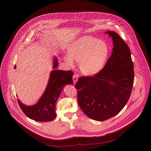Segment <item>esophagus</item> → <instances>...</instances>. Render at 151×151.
Returning a JSON list of instances; mask_svg holds the SVG:
<instances>
[{
    "label": "esophagus",
    "instance_id": "1",
    "mask_svg": "<svg viewBox=\"0 0 151 151\" xmlns=\"http://www.w3.org/2000/svg\"><path fill=\"white\" fill-rule=\"evenodd\" d=\"M73 82L74 83H76V82L78 81V76L75 74L73 75Z\"/></svg>",
    "mask_w": 151,
    "mask_h": 151
}]
</instances>
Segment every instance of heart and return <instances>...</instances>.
Here are the masks:
<instances>
[{"instance_id":"b5f03b06","label":"heart","mask_w":151,"mask_h":151,"mask_svg":"<svg viewBox=\"0 0 151 151\" xmlns=\"http://www.w3.org/2000/svg\"><path fill=\"white\" fill-rule=\"evenodd\" d=\"M109 47L104 41L91 36L78 38L70 45L64 60L70 68L75 61L79 62L81 72L87 76H94L104 68L109 55Z\"/></svg>"}]
</instances>
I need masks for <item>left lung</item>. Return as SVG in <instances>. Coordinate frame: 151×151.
Returning <instances> with one entry per match:
<instances>
[{
  "instance_id": "left-lung-1",
  "label": "left lung",
  "mask_w": 151,
  "mask_h": 151,
  "mask_svg": "<svg viewBox=\"0 0 151 151\" xmlns=\"http://www.w3.org/2000/svg\"><path fill=\"white\" fill-rule=\"evenodd\" d=\"M111 56L103 69L94 76L81 77L75 87L80 108L92 119L103 121L117 115L130 97L134 82V66L128 46L115 32Z\"/></svg>"
}]
</instances>
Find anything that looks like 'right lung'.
Masks as SVG:
<instances>
[{
    "instance_id": "obj_1",
    "label": "right lung",
    "mask_w": 151,
    "mask_h": 151,
    "mask_svg": "<svg viewBox=\"0 0 151 151\" xmlns=\"http://www.w3.org/2000/svg\"><path fill=\"white\" fill-rule=\"evenodd\" d=\"M58 58L53 59V66L45 91L38 101L32 106H27L19 99L18 102L21 110L29 118L39 122L51 121L55 118L56 104L58 99L64 86L73 83L71 70H56L58 67ZM16 69V66H14Z\"/></svg>"
}]
</instances>
